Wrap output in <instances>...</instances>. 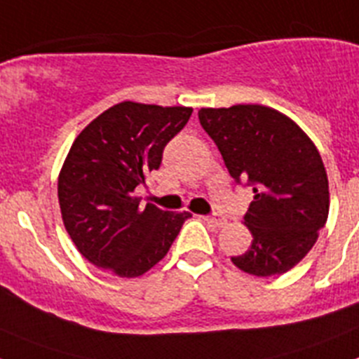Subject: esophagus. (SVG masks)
Returning <instances> with one entry per match:
<instances>
[{
    "label": "esophagus",
    "instance_id": "esophagus-1",
    "mask_svg": "<svg viewBox=\"0 0 359 359\" xmlns=\"http://www.w3.org/2000/svg\"><path fill=\"white\" fill-rule=\"evenodd\" d=\"M208 221V223H212L214 224V226H223L224 224V217L221 214H212V215H207V217H205Z\"/></svg>",
    "mask_w": 359,
    "mask_h": 359
}]
</instances>
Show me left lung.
Here are the masks:
<instances>
[{"label":"left lung","mask_w":359,"mask_h":359,"mask_svg":"<svg viewBox=\"0 0 359 359\" xmlns=\"http://www.w3.org/2000/svg\"><path fill=\"white\" fill-rule=\"evenodd\" d=\"M198 115L230 176L255 194L244 214L252 246L231 262L255 277L286 273L315 246L327 221L329 182L318 149L271 107H203Z\"/></svg>","instance_id":"left-lung-1"}]
</instances>
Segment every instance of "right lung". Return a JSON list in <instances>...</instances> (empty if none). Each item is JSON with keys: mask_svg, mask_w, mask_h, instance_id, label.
Wrapping results in <instances>:
<instances>
[{"mask_svg": "<svg viewBox=\"0 0 359 359\" xmlns=\"http://www.w3.org/2000/svg\"><path fill=\"white\" fill-rule=\"evenodd\" d=\"M192 107L120 102L75 138L59 174L66 231L97 268L140 277L163 259L190 217L165 212L133 192L158 170L165 145L185 128Z\"/></svg>", "mask_w": 359, "mask_h": 359, "instance_id": "add662e5", "label": "right lung"}]
</instances>
